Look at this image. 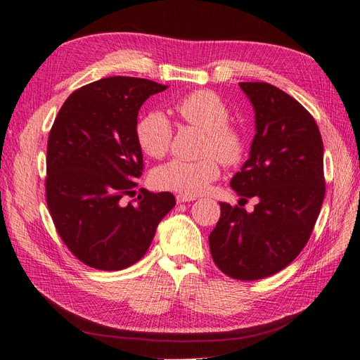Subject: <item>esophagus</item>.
Segmentation results:
<instances>
[{"label":"esophagus","instance_id":"1","mask_svg":"<svg viewBox=\"0 0 360 360\" xmlns=\"http://www.w3.org/2000/svg\"><path fill=\"white\" fill-rule=\"evenodd\" d=\"M176 200H177V202H188V201L197 200V197H193V195H186V193H181V195H177V197H176Z\"/></svg>","mask_w":360,"mask_h":360}]
</instances>
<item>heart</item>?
Returning a JSON list of instances; mask_svg holds the SVG:
<instances>
[{"mask_svg": "<svg viewBox=\"0 0 360 360\" xmlns=\"http://www.w3.org/2000/svg\"><path fill=\"white\" fill-rule=\"evenodd\" d=\"M176 112L184 122L198 127L206 134L202 153L209 156L200 160L172 159L163 163L154 169L153 183L159 189L198 195L219 177L218 158L229 167L240 162L245 153L244 136L229 122V105L212 91H195L183 96L176 104ZM136 139L147 156L154 159L165 156L172 139L169 120L160 112L145 115L136 127Z\"/></svg>", "mask_w": 360, "mask_h": 360, "instance_id": "1", "label": "heart"}]
</instances>
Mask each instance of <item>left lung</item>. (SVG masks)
I'll list each match as a JSON object with an SVG mask.
<instances>
[{
    "instance_id": "left-lung-1",
    "label": "left lung",
    "mask_w": 360,
    "mask_h": 360,
    "mask_svg": "<svg viewBox=\"0 0 360 360\" xmlns=\"http://www.w3.org/2000/svg\"><path fill=\"white\" fill-rule=\"evenodd\" d=\"M256 116L250 158L230 186L255 210L219 202L209 236L212 259L231 278L259 280L288 266L304 248L326 193L324 145L303 105L264 82L239 83Z\"/></svg>"
}]
</instances>
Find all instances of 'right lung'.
Returning <instances> with one entry per match:
<instances>
[{
	"mask_svg": "<svg viewBox=\"0 0 360 360\" xmlns=\"http://www.w3.org/2000/svg\"><path fill=\"white\" fill-rule=\"evenodd\" d=\"M168 86L108 77L74 91L57 113L46 145V204L57 233L84 265L120 271L150 248L162 218L176 206L171 192L139 189L142 150L138 113Z\"/></svg>",
	"mask_w": 360,
	"mask_h": 360,
	"instance_id": "right-lung-1",
	"label": "right lung"
}]
</instances>
